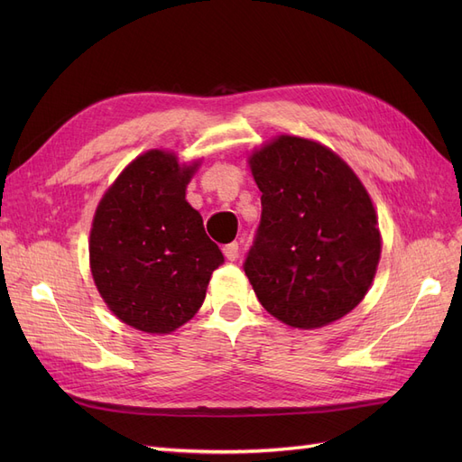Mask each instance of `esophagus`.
<instances>
[{"instance_id":"obj_1","label":"esophagus","mask_w":462,"mask_h":462,"mask_svg":"<svg viewBox=\"0 0 462 462\" xmlns=\"http://www.w3.org/2000/svg\"><path fill=\"white\" fill-rule=\"evenodd\" d=\"M223 254H226L227 260H236V256H239V243H229L223 246Z\"/></svg>"}]
</instances>
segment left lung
I'll use <instances>...</instances> for the list:
<instances>
[{"label":"left lung","instance_id":"1","mask_svg":"<svg viewBox=\"0 0 462 462\" xmlns=\"http://www.w3.org/2000/svg\"><path fill=\"white\" fill-rule=\"evenodd\" d=\"M250 170L262 217L243 268L263 309L302 329L351 312L382 253L358 177L329 148L287 134L254 152Z\"/></svg>","mask_w":462,"mask_h":462}]
</instances>
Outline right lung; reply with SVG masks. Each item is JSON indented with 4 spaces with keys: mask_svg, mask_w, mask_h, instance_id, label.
I'll list each match as a JSON object with an SVG mask.
<instances>
[{
    "mask_svg": "<svg viewBox=\"0 0 462 462\" xmlns=\"http://www.w3.org/2000/svg\"><path fill=\"white\" fill-rule=\"evenodd\" d=\"M197 165L150 150L106 192L90 231V268L121 321L170 333L202 306L209 275L223 263L202 216L185 200Z\"/></svg>",
    "mask_w": 462,
    "mask_h": 462,
    "instance_id": "obj_1",
    "label": "right lung"
}]
</instances>
